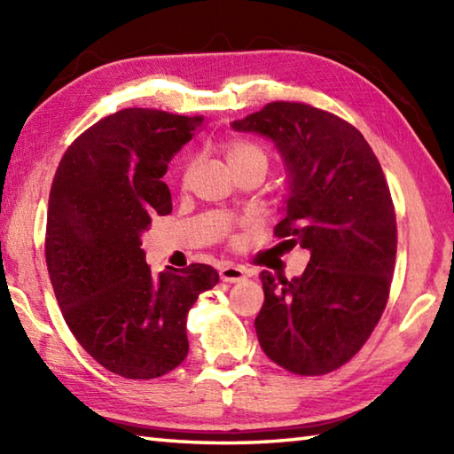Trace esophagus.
I'll return each mask as SVG.
<instances>
[{
  "mask_svg": "<svg viewBox=\"0 0 454 454\" xmlns=\"http://www.w3.org/2000/svg\"><path fill=\"white\" fill-rule=\"evenodd\" d=\"M220 278L224 282H240V280L246 278V270L242 266L224 264L220 268Z\"/></svg>",
  "mask_w": 454,
  "mask_h": 454,
  "instance_id": "esophagus-1",
  "label": "esophagus"
}]
</instances>
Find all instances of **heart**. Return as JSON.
Masks as SVG:
<instances>
[{"instance_id":"b5f03b06","label":"heart","mask_w":454,"mask_h":454,"mask_svg":"<svg viewBox=\"0 0 454 454\" xmlns=\"http://www.w3.org/2000/svg\"><path fill=\"white\" fill-rule=\"evenodd\" d=\"M222 150H224V156H226L230 170H234V168H238V166L250 164V162H260L268 168V153L264 152L262 145H258L250 140H242V137H230ZM192 168H194V162L188 160V162L184 164V170H182V182H186L190 178Z\"/></svg>"}]
</instances>
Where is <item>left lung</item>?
Segmentation results:
<instances>
[{
  "mask_svg": "<svg viewBox=\"0 0 454 454\" xmlns=\"http://www.w3.org/2000/svg\"><path fill=\"white\" fill-rule=\"evenodd\" d=\"M232 128L276 144L290 194L274 236L310 250L298 278L260 274V347L294 374L333 372L364 347L388 301L396 214L387 178L355 126L310 104H266Z\"/></svg>",
  "mask_w": 454,
  "mask_h": 454,
  "instance_id": "1",
  "label": "left lung"
}]
</instances>
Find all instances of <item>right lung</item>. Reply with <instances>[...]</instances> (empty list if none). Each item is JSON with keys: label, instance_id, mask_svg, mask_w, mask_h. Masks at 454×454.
Here are the masks:
<instances>
[{"label": "right lung", "instance_id": "add662e5", "mask_svg": "<svg viewBox=\"0 0 454 454\" xmlns=\"http://www.w3.org/2000/svg\"><path fill=\"white\" fill-rule=\"evenodd\" d=\"M204 124L126 107L75 137L53 176L45 262L58 304L82 348L114 374L164 376L188 355L186 317L218 284L208 264L152 274L140 234L172 212L168 164Z\"/></svg>", "mask_w": 454, "mask_h": 454}]
</instances>
